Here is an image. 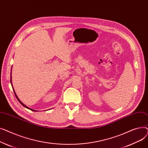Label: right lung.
Returning <instances> with one entry per match:
<instances>
[{
	"instance_id": "right-lung-1",
	"label": "right lung",
	"mask_w": 148,
	"mask_h": 148,
	"mask_svg": "<svg viewBox=\"0 0 148 148\" xmlns=\"http://www.w3.org/2000/svg\"><path fill=\"white\" fill-rule=\"evenodd\" d=\"M11 85H12V89H13V90H14V94H15V97H16V98L17 99V100H18V101L21 104V105L23 106H24L25 108H26L27 109H30V110H32V111H36V110H33V109H31V108H29V107H27V106H26L25 105H24V104L20 101V100L18 99V97H17V95H16V93H15V91H14V88H13V86H12V79H11Z\"/></svg>"
}]
</instances>
